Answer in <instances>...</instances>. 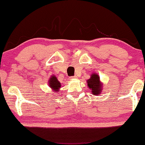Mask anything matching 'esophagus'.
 <instances>
[{"label": "esophagus", "mask_w": 145, "mask_h": 145, "mask_svg": "<svg viewBox=\"0 0 145 145\" xmlns=\"http://www.w3.org/2000/svg\"><path fill=\"white\" fill-rule=\"evenodd\" d=\"M77 76L76 75H75V76H72V77H70V79H77Z\"/></svg>", "instance_id": "obj_1"}]
</instances>
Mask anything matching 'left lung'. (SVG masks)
<instances>
[{
  "label": "left lung",
  "instance_id": "8db88e82",
  "mask_svg": "<svg viewBox=\"0 0 145 145\" xmlns=\"http://www.w3.org/2000/svg\"><path fill=\"white\" fill-rule=\"evenodd\" d=\"M88 88L91 91V93L94 95H99L103 90V84L100 81L99 75L97 73L91 74L90 79L87 80Z\"/></svg>",
  "mask_w": 145,
  "mask_h": 145
}]
</instances>
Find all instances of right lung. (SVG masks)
Wrapping results in <instances>:
<instances>
[{"instance_id": "obj_1", "label": "right lung", "mask_w": 145, "mask_h": 145, "mask_svg": "<svg viewBox=\"0 0 145 145\" xmlns=\"http://www.w3.org/2000/svg\"><path fill=\"white\" fill-rule=\"evenodd\" d=\"M48 85H49L50 88L54 91H58L61 87L60 83L59 82L56 77H55L54 75H52L50 77L49 80H48Z\"/></svg>"}]
</instances>
